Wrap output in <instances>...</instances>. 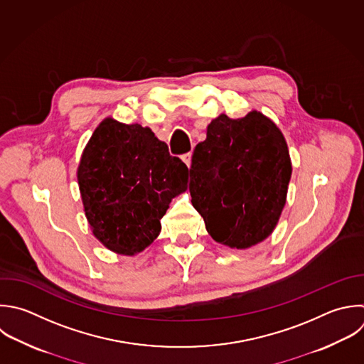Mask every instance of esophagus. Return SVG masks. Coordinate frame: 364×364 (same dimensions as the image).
<instances>
[{"instance_id": "esophagus-1", "label": "esophagus", "mask_w": 364, "mask_h": 364, "mask_svg": "<svg viewBox=\"0 0 364 364\" xmlns=\"http://www.w3.org/2000/svg\"><path fill=\"white\" fill-rule=\"evenodd\" d=\"M182 161L185 162V165H186L188 168H191V165H192V152H188V154L182 155Z\"/></svg>"}]
</instances>
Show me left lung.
Returning a JSON list of instances; mask_svg holds the SVG:
<instances>
[{
    "label": "left lung",
    "instance_id": "left-lung-1",
    "mask_svg": "<svg viewBox=\"0 0 364 364\" xmlns=\"http://www.w3.org/2000/svg\"><path fill=\"white\" fill-rule=\"evenodd\" d=\"M192 205L213 240L247 249L272 235L286 205L291 161L279 127L259 111L220 114L196 145L189 169Z\"/></svg>",
    "mask_w": 364,
    "mask_h": 364
}]
</instances>
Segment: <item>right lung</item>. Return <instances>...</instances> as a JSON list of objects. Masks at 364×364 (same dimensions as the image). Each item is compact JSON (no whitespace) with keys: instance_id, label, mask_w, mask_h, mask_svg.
Instances as JSON below:
<instances>
[{"instance_id":"1","label":"right lung","mask_w":364,"mask_h":364,"mask_svg":"<svg viewBox=\"0 0 364 364\" xmlns=\"http://www.w3.org/2000/svg\"><path fill=\"white\" fill-rule=\"evenodd\" d=\"M77 178L92 235L134 256L161 232L172 199L188 189V168L148 127L102 119L84 148Z\"/></svg>"}]
</instances>
